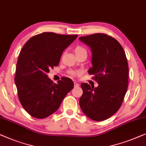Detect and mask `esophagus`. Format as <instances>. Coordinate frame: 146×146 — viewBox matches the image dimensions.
<instances>
[{
	"instance_id": "1",
	"label": "esophagus",
	"mask_w": 146,
	"mask_h": 146,
	"mask_svg": "<svg viewBox=\"0 0 146 146\" xmlns=\"http://www.w3.org/2000/svg\"><path fill=\"white\" fill-rule=\"evenodd\" d=\"M74 87H75V88L76 87H79V85L77 83H76V82H74Z\"/></svg>"
}]
</instances>
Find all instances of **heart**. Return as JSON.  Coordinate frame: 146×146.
<instances>
[{
    "label": "heart",
    "mask_w": 146,
    "mask_h": 146,
    "mask_svg": "<svg viewBox=\"0 0 146 146\" xmlns=\"http://www.w3.org/2000/svg\"><path fill=\"white\" fill-rule=\"evenodd\" d=\"M74 52H75V54H77V53H80V52H87V51H86V50L84 48H83V47L81 46H77L76 48H75V50H74ZM71 74L73 75H75L76 74H77V73L76 72H72L71 73Z\"/></svg>",
    "instance_id": "heart-1"
}]
</instances>
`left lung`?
Masks as SVG:
<instances>
[{"label": "left lung", "mask_w": 146, "mask_h": 146, "mask_svg": "<svg viewBox=\"0 0 146 146\" xmlns=\"http://www.w3.org/2000/svg\"><path fill=\"white\" fill-rule=\"evenodd\" d=\"M91 48L92 65L89 73L98 84L97 87L81 83L83 94L79 100L82 111L95 121L106 120L122 105L128 85V64L120 43L105 34L80 37Z\"/></svg>", "instance_id": "8db88e82"}]
</instances>
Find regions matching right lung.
Returning a JSON list of instances; mask_svg holds the SVG:
<instances>
[{"label": "right lung", "instance_id": "add662e5", "mask_svg": "<svg viewBox=\"0 0 146 146\" xmlns=\"http://www.w3.org/2000/svg\"><path fill=\"white\" fill-rule=\"evenodd\" d=\"M77 36L44 32L24 44L18 59L14 81L20 103L30 116L40 119L50 116L73 89L69 78H63L55 84L47 74L59 65L63 52Z\"/></svg>", "mask_w": 146, "mask_h": 146}]
</instances>
